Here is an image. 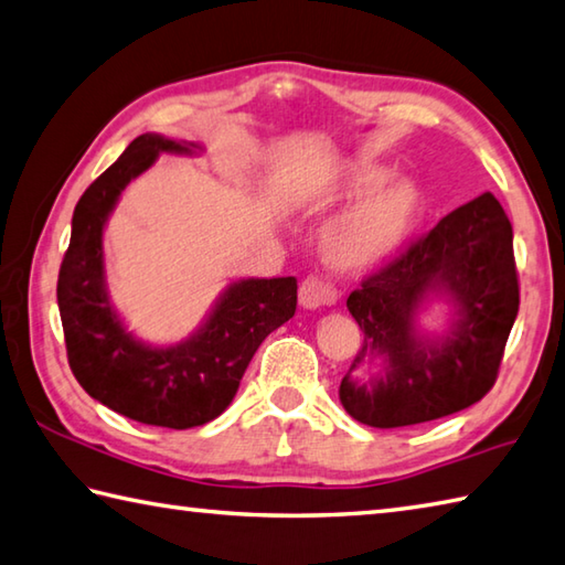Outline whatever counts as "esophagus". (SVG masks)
<instances>
[{"mask_svg":"<svg viewBox=\"0 0 565 565\" xmlns=\"http://www.w3.org/2000/svg\"><path fill=\"white\" fill-rule=\"evenodd\" d=\"M334 302H337L334 285L324 282L322 278H307L300 285V305L305 310H319V307L334 305Z\"/></svg>","mask_w":565,"mask_h":565,"instance_id":"34e87169","label":"esophagus"}]
</instances>
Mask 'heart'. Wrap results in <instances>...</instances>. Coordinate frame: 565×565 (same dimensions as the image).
Segmentation results:
<instances>
[{
  "mask_svg": "<svg viewBox=\"0 0 565 565\" xmlns=\"http://www.w3.org/2000/svg\"><path fill=\"white\" fill-rule=\"evenodd\" d=\"M388 177L376 162H354L334 179L319 206L356 201L322 236V258L332 270L359 273L396 253L420 216L423 191L411 177Z\"/></svg>",
  "mask_w": 565,
  "mask_h": 565,
  "instance_id": "1",
  "label": "heart"
}]
</instances>
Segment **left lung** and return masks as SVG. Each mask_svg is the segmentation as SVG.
<instances>
[{"label": "left lung", "mask_w": 565, "mask_h": 565, "mask_svg": "<svg viewBox=\"0 0 565 565\" xmlns=\"http://www.w3.org/2000/svg\"><path fill=\"white\" fill-rule=\"evenodd\" d=\"M451 307L440 333L419 315ZM347 307L364 344L339 386L351 418L403 428L470 408L494 386L519 312L514 233L494 194L450 211L386 268L361 282Z\"/></svg>", "instance_id": "1"}]
</instances>
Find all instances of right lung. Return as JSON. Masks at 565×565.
Masks as SVG:
<instances>
[{"label":"right lung","mask_w":565,"mask_h":565,"mask_svg":"<svg viewBox=\"0 0 565 565\" xmlns=\"http://www.w3.org/2000/svg\"><path fill=\"white\" fill-rule=\"evenodd\" d=\"M164 152L199 154L204 147L145 132L85 189L73 211L56 295L68 364L85 393L130 420L186 430L231 406L263 339L295 315L297 280L228 282L196 332L177 344L135 337L110 300L103 233L125 186Z\"/></svg>","instance_id":"obj_1"}]
</instances>
